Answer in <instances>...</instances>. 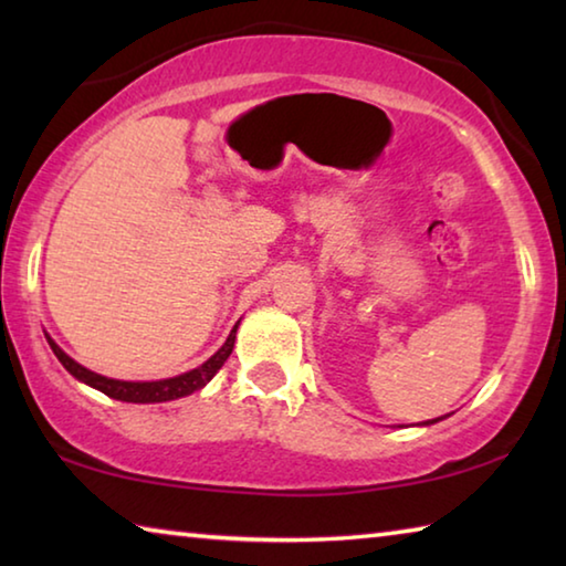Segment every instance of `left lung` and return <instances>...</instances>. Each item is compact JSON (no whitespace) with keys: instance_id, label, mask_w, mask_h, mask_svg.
Returning a JSON list of instances; mask_svg holds the SVG:
<instances>
[{"instance_id":"left-lung-1","label":"left lung","mask_w":566,"mask_h":566,"mask_svg":"<svg viewBox=\"0 0 566 566\" xmlns=\"http://www.w3.org/2000/svg\"><path fill=\"white\" fill-rule=\"evenodd\" d=\"M444 417H437V419H427V421H421V427H429V424H437V421H442Z\"/></svg>"}]
</instances>
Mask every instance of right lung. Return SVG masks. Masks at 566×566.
Listing matches in <instances>:
<instances>
[{"instance_id": "add662e5", "label": "right lung", "mask_w": 566, "mask_h": 566, "mask_svg": "<svg viewBox=\"0 0 566 566\" xmlns=\"http://www.w3.org/2000/svg\"><path fill=\"white\" fill-rule=\"evenodd\" d=\"M237 327L239 322L229 332L227 342L219 347L212 357H209L205 364H199L197 369H189L185 375L169 377V379H157V381H124V379H109L104 375H97L87 367H82L80 361H74L70 354H66L60 344H56L50 334H44L46 342L54 352V357L62 361V367L70 371L74 379L84 381V385L92 389H99L102 395H107L117 401H132V405H155V401H171L179 397H187L191 391L202 389L207 381H212V377L222 369V364L227 361L229 354L234 349V339H237Z\"/></svg>"}]
</instances>
